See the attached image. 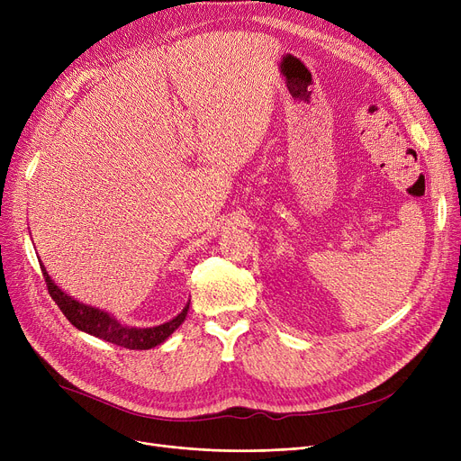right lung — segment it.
I'll return each mask as SVG.
<instances>
[{"label": "right lung", "mask_w": 461, "mask_h": 461, "mask_svg": "<svg viewBox=\"0 0 461 461\" xmlns=\"http://www.w3.org/2000/svg\"><path fill=\"white\" fill-rule=\"evenodd\" d=\"M41 269H42V276H44V282H46L48 294H50V297L56 301V304L63 312V316L77 329H80V330H84L91 336L103 338V340H106L110 344H115L119 348L151 349V348L162 344L166 338L172 334L186 318L190 303L185 306V310L179 313L177 318H174L172 321H167V323H162L158 327L136 329V327L121 325L117 320H113L110 316V313H106L99 308L87 306L84 303H78L72 297H68L67 294H63L61 289L52 282V278L48 276L46 269L42 267V263H41Z\"/></svg>", "instance_id": "obj_1"}]
</instances>
